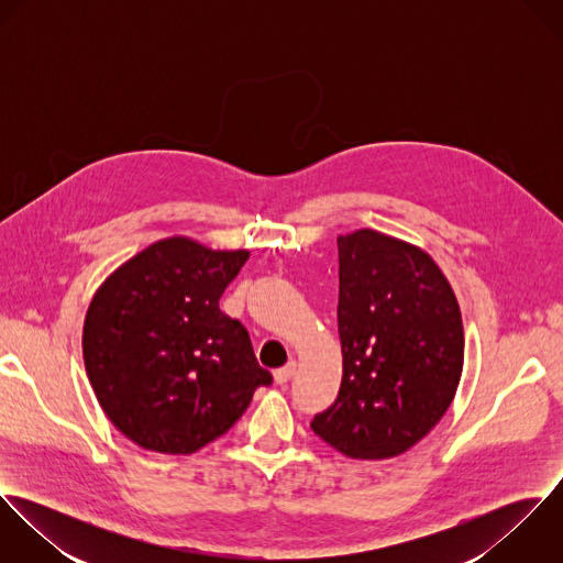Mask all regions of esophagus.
<instances>
[{
	"label": "esophagus",
	"mask_w": 563,
	"mask_h": 563,
	"mask_svg": "<svg viewBox=\"0 0 563 563\" xmlns=\"http://www.w3.org/2000/svg\"><path fill=\"white\" fill-rule=\"evenodd\" d=\"M295 373H297V362L290 360L286 366H282V368L275 371V382H277V384H286V382L292 379Z\"/></svg>",
	"instance_id": "obj_1"
}]
</instances>
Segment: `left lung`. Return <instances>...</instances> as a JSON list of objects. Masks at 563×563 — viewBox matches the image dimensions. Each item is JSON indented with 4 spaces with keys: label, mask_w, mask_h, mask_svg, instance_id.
Returning <instances> with one entry per match:
<instances>
[{
    "label": "left lung",
    "mask_w": 563,
    "mask_h": 563,
    "mask_svg": "<svg viewBox=\"0 0 563 563\" xmlns=\"http://www.w3.org/2000/svg\"><path fill=\"white\" fill-rule=\"evenodd\" d=\"M342 384L310 427L353 460H388L446 413L464 366L457 299L418 246L375 230L338 239Z\"/></svg>",
    "instance_id": "left-lung-1"
}]
</instances>
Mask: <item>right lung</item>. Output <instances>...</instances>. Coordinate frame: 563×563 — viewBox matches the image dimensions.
Wrapping results in <instances>:
<instances>
[{"instance_id": "right-lung-1", "label": "right lung", "mask_w": 563, "mask_h": 563, "mask_svg": "<svg viewBox=\"0 0 563 563\" xmlns=\"http://www.w3.org/2000/svg\"><path fill=\"white\" fill-rule=\"evenodd\" d=\"M249 251L188 239L156 242L90 301L81 351L112 424L143 449L188 455L228 433L273 375L219 299Z\"/></svg>"}]
</instances>
